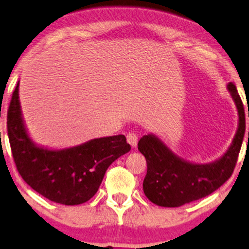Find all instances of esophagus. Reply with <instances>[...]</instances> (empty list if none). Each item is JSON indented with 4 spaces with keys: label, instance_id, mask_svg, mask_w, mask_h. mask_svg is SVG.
Wrapping results in <instances>:
<instances>
[{
    "label": "esophagus",
    "instance_id": "34e87169",
    "mask_svg": "<svg viewBox=\"0 0 249 249\" xmlns=\"http://www.w3.org/2000/svg\"><path fill=\"white\" fill-rule=\"evenodd\" d=\"M126 140L132 147L135 148V147H137V144H138V134L133 133V132H131V133H128L126 135Z\"/></svg>",
    "mask_w": 249,
    "mask_h": 249
}]
</instances>
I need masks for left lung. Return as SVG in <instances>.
Returning a JSON list of instances; mask_svg holds the SVG:
<instances>
[{
	"mask_svg": "<svg viewBox=\"0 0 249 249\" xmlns=\"http://www.w3.org/2000/svg\"><path fill=\"white\" fill-rule=\"evenodd\" d=\"M228 88L237 106L239 126L231 147L218 161L212 164H193L172 154L152 134L143 135L139 140L138 149L147 162L143 192L153 203L161 207H180L202 199L218 190L233 174L246 130V118L235 85L230 83Z\"/></svg>",
	"mask_w": 249,
	"mask_h": 249,
	"instance_id": "1",
	"label": "left lung"
}]
</instances>
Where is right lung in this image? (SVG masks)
Here are the masks:
<instances>
[{
  "label": "right lung",
  "mask_w": 249,
  "mask_h": 249,
  "mask_svg": "<svg viewBox=\"0 0 249 249\" xmlns=\"http://www.w3.org/2000/svg\"><path fill=\"white\" fill-rule=\"evenodd\" d=\"M7 127L12 157L21 178L42 196L67 206L92 199L109 165L131 149L122 134L63 150L34 146L21 119L18 85L9 105Z\"/></svg>",
  "instance_id": "add662e5"
}]
</instances>
